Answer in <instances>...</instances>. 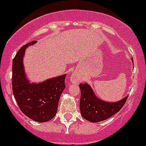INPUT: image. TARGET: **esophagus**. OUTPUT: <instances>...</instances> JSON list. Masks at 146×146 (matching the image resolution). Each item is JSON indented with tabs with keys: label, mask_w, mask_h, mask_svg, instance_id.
I'll return each instance as SVG.
<instances>
[{
	"label": "esophagus",
	"mask_w": 146,
	"mask_h": 146,
	"mask_svg": "<svg viewBox=\"0 0 146 146\" xmlns=\"http://www.w3.org/2000/svg\"><path fill=\"white\" fill-rule=\"evenodd\" d=\"M70 81H71V82H73V83H76V82H78V79L77 77H76L75 75H73V76L70 77Z\"/></svg>",
	"instance_id": "obj_1"
}]
</instances>
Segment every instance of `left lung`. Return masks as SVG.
I'll use <instances>...</instances> for the list:
<instances>
[{
	"instance_id": "obj_1",
	"label": "left lung",
	"mask_w": 146,
	"mask_h": 146,
	"mask_svg": "<svg viewBox=\"0 0 146 146\" xmlns=\"http://www.w3.org/2000/svg\"><path fill=\"white\" fill-rule=\"evenodd\" d=\"M132 60H133L132 58ZM80 110L84 119L92 122L105 120L116 114L125 105L127 96L116 102H107L99 99L88 84H80Z\"/></svg>"
}]
</instances>
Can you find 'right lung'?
I'll return each mask as SVG.
<instances>
[{
    "label": "right lung",
    "instance_id": "add662e5",
    "mask_svg": "<svg viewBox=\"0 0 146 146\" xmlns=\"http://www.w3.org/2000/svg\"><path fill=\"white\" fill-rule=\"evenodd\" d=\"M27 43L16 53L12 63V90L21 111L29 118L39 122L52 119L57 113L58 102L63 90L66 74L43 82L29 83L23 64L27 47L36 43Z\"/></svg>",
    "mask_w": 146,
    "mask_h": 146
}]
</instances>
